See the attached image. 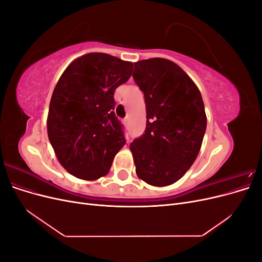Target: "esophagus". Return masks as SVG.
Returning <instances> with one entry per match:
<instances>
[{"label": "esophagus", "instance_id": "34e87169", "mask_svg": "<svg viewBox=\"0 0 262 262\" xmlns=\"http://www.w3.org/2000/svg\"><path fill=\"white\" fill-rule=\"evenodd\" d=\"M123 124H124V125L128 124V118H125V119H124V120H123Z\"/></svg>", "mask_w": 262, "mask_h": 262}]
</instances>
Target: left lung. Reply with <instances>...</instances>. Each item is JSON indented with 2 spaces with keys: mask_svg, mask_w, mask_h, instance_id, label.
<instances>
[{
  "mask_svg": "<svg viewBox=\"0 0 262 262\" xmlns=\"http://www.w3.org/2000/svg\"><path fill=\"white\" fill-rule=\"evenodd\" d=\"M133 78L146 105L145 132L130 144L136 172L148 185H172L200 152L207 129L201 93L184 70L163 58L134 63Z\"/></svg>",
  "mask_w": 262,
  "mask_h": 262,
  "instance_id": "obj_1",
  "label": "left lung"
}]
</instances>
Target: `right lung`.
Here are the masks:
<instances>
[{
    "instance_id": "add662e5",
    "label": "right lung",
    "mask_w": 262,
    "mask_h": 262,
    "mask_svg": "<svg viewBox=\"0 0 262 262\" xmlns=\"http://www.w3.org/2000/svg\"><path fill=\"white\" fill-rule=\"evenodd\" d=\"M132 62L92 52L69 64L54 87L47 131L67 171L83 180L106 176L125 140L114 94L129 80Z\"/></svg>"
}]
</instances>
